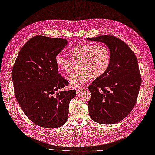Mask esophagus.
I'll return each mask as SVG.
<instances>
[{
  "instance_id": "obj_1",
  "label": "esophagus",
  "mask_w": 155,
  "mask_h": 155,
  "mask_svg": "<svg viewBox=\"0 0 155 155\" xmlns=\"http://www.w3.org/2000/svg\"><path fill=\"white\" fill-rule=\"evenodd\" d=\"M83 90H84V88H79V89H76V93H77V94L81 93V92Z\"/></svg>"
}]
</instances>
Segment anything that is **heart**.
I'll return each mask as SVG.
<instances>
[{
  "mask_svg": "<svg viewBox=\"0 0 155 155\" xmlns=\"http://www.w3.org/2000/svg\"><path fill=\"white\" fill-rule=\"evenodd\" d=\"M71 58L60 54L56 56V66L61 72L66 74L72 71L75 63H79L80 70L68 77L71 86L79 87L91 77L98 78L104 74L110 64V52L104 45L83 44L70 51Z\"/></svg>",
  "mask_w": 155,
  "mask_h": 155,
  "instance_id": "heart-1",
  "label": "heart"
}]
</instances>
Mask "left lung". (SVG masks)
Wrapping results in <instances>:
<instances>
[{"mask_svg":"<svg viewBox=\"0 0 155 155\" xmlns=\"http://www.w3.org/2000/svg\"><path fill=\"white\" fill-rule=\"evenodd\" d=\"M103 43L110 52V64L104 74L89 87L91 97L89 114L102 124L119 122L130 114L136 103L141 77L134 52L123 41L112 35L87 38Z\"/></svg>","mask_w":155,"mask_h":155,"instance_id":"obj_1","label":"left lung"}]
</instances>
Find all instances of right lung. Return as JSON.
Masks as SVG:
<instances>
[{
  "instance_id": "right-lung-1",
  "label": "right lung",
  "mask_w": 155,
  "mask_h": 155,
  "mask_svg": "<svg viewBox=\"0 0 155 155\" xmlns=\"http://www.w3.org/2000/svg\"><path fill=\"white\" fill-rule=\"evenodd\" d=\"M68 43L64 39L37 35L21 48L12 71L15 97L22 110L36 125L62 126L68 116L75 90L60 91L68 82L58 74L55 59Z\"/></svg>"
}]
</instances>
